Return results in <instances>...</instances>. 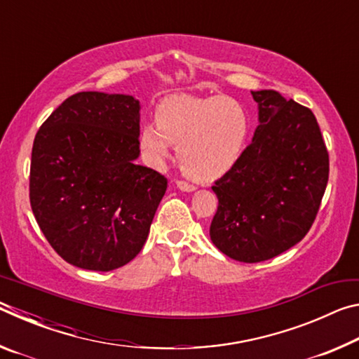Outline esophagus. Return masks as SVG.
<instances>
[{
	"label": "esophagus",
	"instance_id": "esophagus-1",
	"mask_svg": "<svg viewBox=\"0 0 359 359\" xmlns=\"http://www.w3.org/2000/svg\"><path fill=\"white\" fill-rule=\"evenodd\" d=\"M175 185H177L179 190H182V191L190 193V191L196 190V187L191 185V184H188V182H185V180H177V182H175Z\"/></svg>",
	"mask_w": 359,
	"mask_h": 359
}]
</instances>
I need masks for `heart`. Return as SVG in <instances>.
Masks as SVG:
<instances>
[{"label": "heart", "instance_id": "obj_1", "mask_svg": "<svg viewBox=\"0 0 359 359\" xmlns=\"http://www.w3.org/2000/svg\"><path fill=\"white\" fill-rule=\"evenodd\" d=\"M250 115L236 100L224 96L175 95L156 107V123H144L139 145L151 165L160 166L177 145L184 171L198 182L226 175L244 154Z\"/></svg>", "mask_w": 359, "mask_h": 359}]
</instances>
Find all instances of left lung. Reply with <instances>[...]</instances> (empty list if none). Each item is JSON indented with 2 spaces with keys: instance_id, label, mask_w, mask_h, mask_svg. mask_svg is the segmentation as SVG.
<instances>
[{
  "instance_id": "obj_1",
  "label": "left lung",
  "mask_w": 359,
  "mask_h": 359,
  "mask_svg": "<svg viewBox=\"0 0 359 359\" xmlns=\"http://www.w3.org/2000/svg\"><path fill=\"white\" fill-rule=\"evenodd\" d=\"M252 96L259 121L252 144L212 187L218 209L210 239L242 263L271 259L302 241L330 175V155L311 109L274 90Z\"/></svg>"
}]
</instances>
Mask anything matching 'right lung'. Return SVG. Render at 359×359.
<instances>
[{
	"label": "right lung",
	"instance_id": "right-lung-1",
	"mask_svg": "<svg viewBox=\"0 0 359 359\" xmlns=\"http://www.w3.org/2000/svg\"><path fill=\"white\" fill-rule=\"evenodd\" d=\"M141 104L130 95L81 92L34 137L29 203L48 244L69 264L107 272L147 241L168 180L136 165Z\"/></svg>",
	"mask_w": 359,
	"mask_h": 359
}]
</instances>
